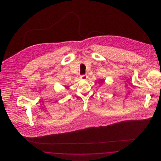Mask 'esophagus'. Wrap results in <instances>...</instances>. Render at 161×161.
Here are the masks:
<instances>
[{"label": "esophagus", "instance_id": "obj_1", "mask_svg": "<svg viewBox=\"0 0 161 161\" xmlns=\"http://www.w3.org/2000/svg\"><path fill=\"white\" fill-rule=\"evenodd\" d=\"M80 78H81V80H86L87 78V75H81V76L80 77Z\"/></svg>", "mask_w": 161, "mask_h": 161}]
</instances>
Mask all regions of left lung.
<instances>
[{"mask_svg":"<svg viewBox=\"0 0 161 161\" xmlns=\"http://www.w3.org/2000/svg\"><path fill=\"white\" fill-rule=\"evenodd\" d=\"M101 81H102V82H103V83H104V81H103V80H101Z\"/></svg>","mask_w":161,"mask_h":161,"instance_id":"1","label":"left lung"}]
</instances>
